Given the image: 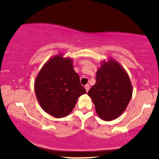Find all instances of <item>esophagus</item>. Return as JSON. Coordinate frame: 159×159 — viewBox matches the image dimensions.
<instances>
[{"label":"esophagus","instance_id":"1","mask_svg":"<svg viewBox=\"0 0 159 159\" xmlns=\"http://www.w3.org/2000/svg\"><path fill=\"white\" fill-rule=\"evenodd\" d=\"M84 88H85L87 92H88V90H90V85H89V84H86V85L84 86Z\"/></svg>","mask_w":159,"mask_h":159}]
</instances>
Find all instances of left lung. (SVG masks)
I'll list each match as a JSON object with an SVG mask.
<instances>
[{
  "label": "left lung",
  "instance_id": "1",
  "mask_svg": "<svg viewBox=\"0 0 159 159\" xmlns=\"http://www.w3.org/2000/svg\"><path fill=\"white\" fill-rule=\"evenodd\" d=\"M96 82L88 95L95 105L100 118L112 121L127 108L132 95L129 75L119 62L109 58L101 63L96 73Z\"/></svg>",
  "mask_w": 159,
  "mask_h": 159
}]
</instances>
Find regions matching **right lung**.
Masks as SVG:
<instances>
[{
	"mask_svg": "<svg viewBox=\"0 0 159 159\" xmlns=\"http://www.w3.org/2000/svg\"><path fill=\"white\" fill-rule=\"evenodd\" d=\"M34 87L41 108L56 118L68 116L79 97L86 93L74 70L73 60L64 58L62 53L51 57L43 65Z\"/></svg>",
	"mask_w": 159,
	"mask_h": 159,
	"instance_id": "add662e5",
	"label": "right lung"
}]
</instances>
